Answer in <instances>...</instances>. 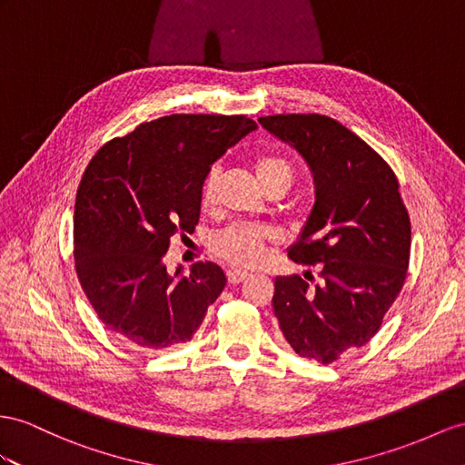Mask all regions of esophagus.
<instances>
[{
  "label": "esophagus",
  "instance_id": "esophagus-1",
  "mask_svg": "<svg viewBox=\"0 0 465 465\" xmlns=\"http://www.w3.org/2000/svg\"><path fill=\"white\" fill-rule=\"evenodd\" d=\"M247 277H249L247 271H242V269L228 271V281H230V284H240V282H243Z\"/></svg>",
  "mask_w": 465,
  "mask_h": 465
}]
</instances>
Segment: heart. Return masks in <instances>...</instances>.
<instances>
[{
	"label": "heart",
	"mask_w": 465,
	"mask_h": 465,
	"mask_svg": "<svg viewBox=\"0 0 465 465\" xmlns=\"http://www.w3.org/2000/svg\"><path fill=\"white\" fill-rule=\"evenodd\" d=\"M255 171L261 184L265 188L272 184H282L289 188L292 183V166L287 159L279 157V154H261L255 163ZM218 186L220 169L218 166H212L204 183H202V204H216ZM272 237H275V233L265 228V225L233 223L230 228L213 235L212 252L232 265L255 267L265 259V243L272 240Z\"/></svg>",
	"instance_id": "obj_1"
}]
</instances>
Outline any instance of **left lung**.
Here are the masks:
<instances>
[{
	"label": "left lung",
	"instance_id": "1",
	"mask_svg": "<svg viewBox=\"0 0 465 465\" xmlns=\"http://www.w3.org/2000/svg\"><path fill=\"white\" fill-rule=\"evenodd\" d=\"M314 176L316 200L296 242L294 261L322 263L314 287L277 277L272 311L291 348L331 363L371 340L409 269L411 220L389 164L336 119L318 114L259 117Z\"/></svg>",
	"mask_w": 465,
	"mask_h": 465
}]
</instances>
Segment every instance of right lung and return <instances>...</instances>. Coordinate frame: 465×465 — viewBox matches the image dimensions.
<instances>
[{
    "label": "right lung",
    "mask_w": 465,
    "mask_h": 465,
    "mask_svg": "<svg viewBox=\"0 0 465 465\" xmlns=\"http://www.w3.org/2000/svg\"><path fill=\"white\" fill-rule=\"evenodd\" d=\"M257 129L243 115L174 114L112 139L88 164L74 206L82 289L105 328L137 350L194 336L225 279L216 263L166 271L171 237L194 230L202 183L222 154Z\"/></svg>",
    "instance_id": "1"
}]
</instances>
